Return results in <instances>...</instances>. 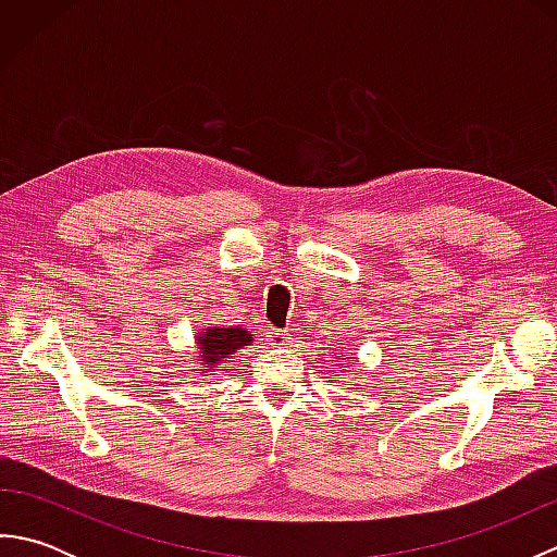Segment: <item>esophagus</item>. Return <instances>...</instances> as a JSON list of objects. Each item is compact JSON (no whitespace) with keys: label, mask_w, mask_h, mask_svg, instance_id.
<instances>
[{"label":"esophagus","mask_w":557,"mask_h":557,"mask_svg":"<svg viewBox=\"0 0 557 557\" xmlns=\"http://www.w3.org/2000/svg\"><path fill=\"white\" fill-rule=\"evenodd\" d=\"M265 337H268L270 345H287V342L292 339L287 330H277V327H268Z\"/></svg>","instance_id":"obj_1"}]
</instances>
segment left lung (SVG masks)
<instances>
[{
	"label": "left lung",
	"instance_id": "obj_1",
	"mask_svg": "<svg viewBox=\"0 0 557 557\" xmlns=\"http://www.w3.org/2000/svg\"><path fill=\"white\" fill-rule=\"evenodd\" d=\"M345 357H347V359H349V351H345Z\"/></svg>",
	"mask_w": 557,
	"mask_h": 557
}]
</instances>
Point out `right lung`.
Returning <instances> with one entry per match:
<instances>
[{"label": "right lung", "mask_w": 557, "mask_h": 557, "mask_svg": "<svg viewBox=\"0 0 557 557\" xmlns=\"http://www.w3.org/2000/svg\"><path fill=\"white\" fill-rule=\"evenodd\" d=\"M251 342H253V335L242 325L200 327L196 333V354H198L196 361L200 363L198 373L212 375L224 361L232 357L234 351L251 345Z\"/></svg>", "instance_id": "right-lung-1"}]
</instances>
